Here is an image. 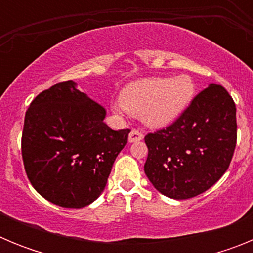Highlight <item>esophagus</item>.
<instances>
[{
	"label": "esophagus",
	"mask_w": 253,
	"mask_h": 253,
	"mask_svg": "<svg viewBox=\"0 0 253 253\" xmlns=\"http://www.w3.org/2000/svg\"><path fill=\"white\" fill-rule=\"evenodd\" d=\"M143 139V134L140 133L139 130H137V129H134V130H131L130 133H129V143H134V142H139V140Z\"/></svg>",
	"instance_id": "34e87169"
}]
</instances>
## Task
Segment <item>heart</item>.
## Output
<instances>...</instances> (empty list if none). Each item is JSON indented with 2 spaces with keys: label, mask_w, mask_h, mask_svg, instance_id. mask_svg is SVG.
Instances as JSON below:
<instances>
[{
  "label": "heart",
  "mask_w": 253,
  "mask_h": 253,
  "mask_svg": "<svg viewBox=\"0 0 253 253\" xmlns=\"http://www.w3.org/2000/svg\"><path fill=\"white\" fill-rule=\"evenodd\" d=\"M195 92L193 80L186 75L175 77H148L129 84L120 95L122 104L115 113L139 114L151 128H163L175 122L189 106Z\"/></svg>",
  "instance_id": "b5f03b06"
}]
</instances>
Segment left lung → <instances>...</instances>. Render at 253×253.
<instances>
[{"label":"left lung","instance_id":"1","mask_svg":"<svg viewBox=\"0 0 253 253\" xmlns=\"http://www.w3.org/2000/svg\"><path fill=\"white\" fill-rule=\"evenodd\" d=\"M144 172L167 198L184 200L224 175L237 142L236 105L220 84H210L166 129L147 134Z\"/></svg>","mask_w":253,"mask_h":253}]
</instances>
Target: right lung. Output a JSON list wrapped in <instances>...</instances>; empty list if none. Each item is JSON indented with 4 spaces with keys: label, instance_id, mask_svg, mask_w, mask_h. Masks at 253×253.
<instances>
[{
    "label": "right lung",
    "instance_id": "right-lung-1",
    "mask_svg": "<svg viewBox=\"0 0 253 253\" xmlns=\"http://www.w3.org/2000/svg\"><path fill=\"white\" fill-rule=\"evenodd\" d=\"M105 116V107L72 80L33 100L24 122L22 160L31 185L48 202L84 208L101 195L130 133L110 129Z\"/></svg>",
    "mask_w": 253,
    "mask_h": 253
}]
</instances>
